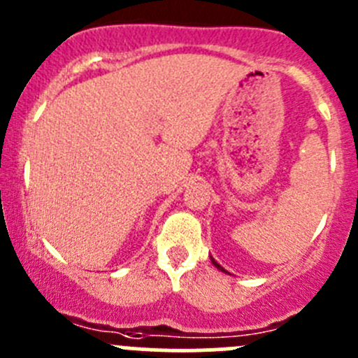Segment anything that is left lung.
<instances>
[{
	"instance_id": "left-lung-1",
	"label": "left lung",
	"mask_w": 358,
	"mask_h": 358,
	"mask_svg": "<svg viewBox=\"0 0 358 358\" xmlns=\"http://www.w3.org/2000/svg\"><path fill=\"white\" fill-rule=\"evenodd\" d=\"M211 262H213V265H215V266H216V268H218V270H222V272H225V270H223V266H222V265H218V263H216V262H215V259H213V258H211Z\"/></svg>"
}]
</instances>
